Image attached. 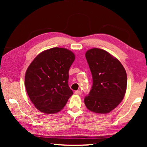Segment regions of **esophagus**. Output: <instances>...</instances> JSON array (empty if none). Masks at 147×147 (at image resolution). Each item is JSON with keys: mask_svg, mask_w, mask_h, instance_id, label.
<instances>
[{"mask_svg": "<svg viewBox=\"0 0 147 147\" xmlns=\"http://www.w3.org/2000/svg\"><path fill=\"white\" fill-rule=\"evenodd\" d=\"M74 93H75L76 94H78V95H80V94H82V92L80 91V90H77V91H76Z\"/></svg>", "mask_w": 147, "mask_h": 147, "instance_id": "esophagus-1", "label": "esophagus"}]
</instances>
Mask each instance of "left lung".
<instances>
[{
	"label": "left lung",
	"mask_w": 147,
	"mask_h": 147,
	"mask_svg": "<svg viewBox=\"0 0 147 147\" xmlns=\"http://www.w3.org/2000/svg\"><path fill=\"white\" fill-rule=\"evenodd\" d=\"M92 76V89L84 98L88 109L106 114L114 109L125 95L127 76L117 59L103 49L94 48L86 53Z\"/></svg>",
	"instance_id": "1"
}]
</instances>
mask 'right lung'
Masks as SVG:
<instances>
[{"mask_svg":"<svg viewBox=\"0 0 147 147\" xmlns=\"http://www.w3.org/2000/svg\"><path fill=\"white\" fill-rule=\"evenodd\" d=\"M74 59L73 52L53 47L39 54L31 62L26 71L25 85L36 108L46 114L63 109L73 94L68 80Z\"/></svg>","mask_w":147,"mask_h":147,"instance_id":"right-lung-1","label":"right lung"}]
</instances>
